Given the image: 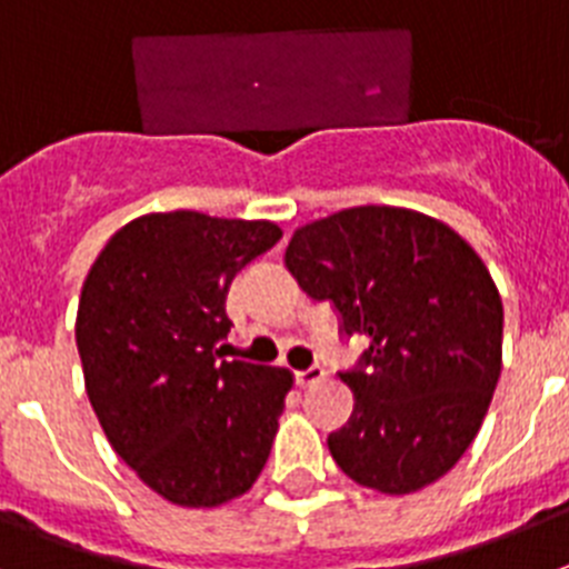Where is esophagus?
I'll return each mask as SVG.
<instances>
[{"label":"esophagus","mask_w":569,"mask_h":569,"mask_svg":"<svg viewBox=\"0 0 569 569\" xmlns=\"http://www.w3.org/2000/svg\"><path fill=\"white\" fill-rule=\"evenodd\" d=\"M321 379H325V367H319V365H313V367H308V370H299V373H296V385L299 387H310Z\"/></svg>","instance_id":"obj_1"}]
</instances>
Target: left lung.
<instances>
[{"label":"left lung","instance_id":"1","mask_svg":"<svg viewBox=\"0 0 569 569\" xmlns=\"http://www.w3.org/2000/svg\"><path fill=\"white\" fill-rule=\"evenodd\" d=\"M284 264L341 333L367 339L339 373L356 396L328 436L341 472L405 496L453 470L501 373L505 310L479 253L433 216L365 204L296 230Z\"/></svg>","mask_w":569,"mask_h":569}]
</instances>
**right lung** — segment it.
I'll list each match as a JSON object with an SVG mask.
<instances>
[{
    "mask_svg": "<svg viewBox=\"0 0 569 569\" xmlns=\"http://www.w3.org/2000/svg\"><path fill=\"white\" fill-rule=\"evenodd\" d=\"M281 239L273 222L196 210L116 230L82 284L84 390L119 459L162 499L219 507L273 447L293 373L224 359L230 281Z\"/></svg>",
    "mask_w": 569,
    "mask_h": 569,
    "instance_id": "obj_1",
    "label": "right lung"
}]
</instances>
